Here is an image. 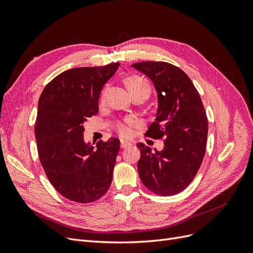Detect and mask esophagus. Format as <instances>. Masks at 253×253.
<instances>
[{
    "instance_id": "34e87169",
    "label": "esophagus",
    "mask_w": 253,
    "mask_h": 253,
    "mask_svg": "<svg viewBox=\"0 0 253 253\" xmlns=\"http://www.w3.org/2000/svg\"><path fill=\"white\" fill-rule=\"evenodd\" d=\"M128 145H131V142H129V141H126V140H124V139L120 141L121 149H126V147H128Z\"/></svg>"
}]
</instances>
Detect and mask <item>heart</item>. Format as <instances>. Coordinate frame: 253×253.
<instances>
[{"label": "heart", "mask_w": 253, "mask_h": 253, "mask_svg": "<svg viewBox=\"0 0 253 253\" xmlns=\"http://www.w3.org/2000/svg\"><path fill=\"white\" fill-rule=\"evenodd\" d=\"M126 84L128 91L131 93V95L136 93V91H144V93H147L149 95L151 91V86L148 83V81L139 77V76H129V77H127L126 79ZM105 94H106V89H103L101 93V97H100L101 103L104 102ZM127 124L131 125L132 121H127ZM117 129L121 136H128L129 135V128L126 124H119L117 126Z\"/></svg>", "instance_id": "1"}]
</instances>
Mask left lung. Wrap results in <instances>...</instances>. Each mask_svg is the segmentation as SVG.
<instances>
[{
    "instance_id": "1",
    "label": "left lung",
    "mask_w": 253,
    "mask_h": 253,
    "mask_svg": "<svg viewBox=\"0 0 253 253\" xmlns=\"http://www.w3.org/2000/svg\"><path fill=\"white\" fill-rule=\"evenodd\" d=\"M131 66L152 80L157 93L156 118L145 135L166 139L162 151L137 144L140 179L157 195L177 194L193 180L205 156L208 120L202 99L187 74L170 63L143 61Z\"/></svg>"
}]
</instances>
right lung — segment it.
Here are the masks:
<instances>
[{
    "instance_id": "right-lung-1",
    "label": "right lung",
    "mask_w": 253,
    "mask_h": 253,
    "mask_svg": "<svg viewBox=\"0 0 253 253\" xmlns=\"http://www.w3.org/2000/svg\"><path fill=\"white\" fill-rule=\"evenodd\" d=\"M119 65L71 68L40 96L35 126L40 162L53 188L73 202H95L112 183L120 141L112 137L95 148L84 141L83 122L98 113L102 87Z\"/></svg>"
}]
</instances>
